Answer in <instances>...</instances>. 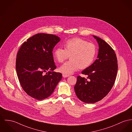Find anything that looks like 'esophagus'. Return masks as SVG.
Wrapping results in <instances>:
<instances>
[{
	"label": "esophagus",
	"instance_id": "esophagus-1",
	"mask_svg": "<svg viewBox=\"0 0 132 132\" xmlns=\"http://www.w3.org/2000/svg\"><path fill=\"white\" fill-rule=\"evenodd\" d=\"M62 76H63V77H64V78L68 77H69V75H66V74H62Z\"/></svg>",
	"mask_w": 132,
	"mask_h": 132
}]
</instances>
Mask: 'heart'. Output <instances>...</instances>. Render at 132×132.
<instances>
[{
    "label": "heart",
    "mask_w": 132,
    "mask_h": 132,
    "mask_svg": "<svg viewBox=\"0 0 132 132\" xmlns=\"http://www.w3.org/2000/svg\"><path fill=\"white\" fill-rule=\"evenodd\" d=\"M64 48H57L54 55L59 63H63L70 57L71 60L59 68V71L66 75L73 74L79 68L85 69L90 66L96 54V48L94 44L79 38L67 40L64 44Z\"/></svg>",
    "instance_id": "heart-1"
}]
</instances>
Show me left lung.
I'll return each instance as SVG.
<instances>
[{"label": "left lung", "mask_w": 132, "mask_h": 132, "mask_svg": "<svg viewBox=\"0 0 132 132\" xmlns=\"http://www.w3.org/2000/svg\"><path fill=\"white\" fill-rule=\"evenodd\" d=\"M98 46L97 59L82 71L87 79L78 76L74 86L77 97L82 102L92 103L104 98L111 91L116 80L118 61L112 47L100 38L93 36Z\"/></svg>", "instance_id": "1"}]
</instances>
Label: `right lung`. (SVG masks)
Listing matches in <instances>:
<instances>
[{"label":"right lung","instance_id":"1","mask_svg":"<svg viewBox=\"0 0 132 132\" xmlns=\"http://www.w3.org/2000/svg\"><path fill=\"white\" fill-rule=\"evenodd\" d=\"M60 40L54 35L37 34L24 42L17 54L16 70L20 85L37 100L50 96L62 79L61 73L53 71L56 66L52 53Z\"/></svg>","mask_w":132,"mask_h":132}]
</instances>
